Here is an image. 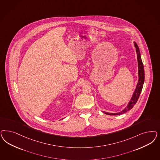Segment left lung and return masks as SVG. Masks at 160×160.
Here are the masks:
<instances>
[{
  "instance_id": "8db88e82",
  "label": "left lung",
  "mask_w": 160,
  "mask_h": 160,
  "mask_svg": "<svg viewBox=\"0 0 160 160\" xmlns=\"http://www.w3.org/2000/svg\"><path fill=\"white\" fill-rule=\"evenodd\" d=\"M134 47L136 49V52H137V60H138V83L136 86V88L134 91V93L132 94V96L131 98V99L129 100V102L128 103L127 106L123 109L121 111L117 112V113H110V112H105L102 111L103 113L107 114V115H118L124 113L126 112H127L128 111L130 110L132 108L136 102H137L138 98H139L140 93L142 91V89L143 87V85L144 83L145 79V73L144 69V65L142 63V61L141 59V53L139 51V49L137 44L134 42Z\"/></svg>"
}]
</instances>
